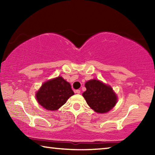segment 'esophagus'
<instances>
[{
	"instance_id": "esophagus-1",
	"label": "esophagus",
	"mask_w": 155,
	"mask_h": 155,
	"mask_svg": "<svg viewBox=\"0 0 155 155\" xmlns=\"http://www.w3.org/2000/svg\"><path fill=\"white\" fill-rule=\"evenodd\" d=\"M75 93L79 94H81V90H77L75 91Z\"/></svg>"
}]
</instances>
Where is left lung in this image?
Masks as SVG:
<instances>
[{
    "label": "left lung",
    "instance_id": "obj_1",
    "mask_svg": "<svg viewBox=\"0 0 155 155\" xmlns=\"http://www.w3.org/2000/svg\"><path fill=\"white\" fill-rule=\"evenodd\" d=\"M85 86L83 96L94 111L104 114L114 107L117 98L111 86L96 79L88 81Z\"/></svg>",
    "mask_w": 155,
    "mask_h": 155
}]
</instances>
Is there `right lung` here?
<instances>
[{"mask_svg":"<svg viewBox=\"0 0 155 155\" xmlns=\"http://www.w3.org/2000/svg\"><path fill=\"white\" fill-rule=\"evenodd\" d=\"M74 94L70 84L61 77H58L43 83L35 97L44 109L56 111Z\"/></svg>","mask_w":155,"mask_h":155,"instance_id":"obj_1","label":"right lung"}]
</instances>
